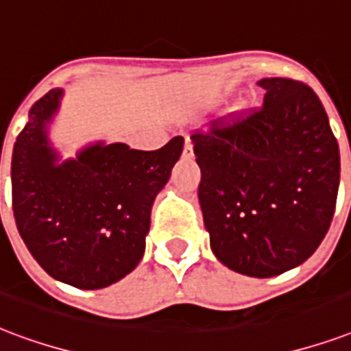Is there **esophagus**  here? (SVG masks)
I'll return each instance as SVG.
<instances>
[{
  "instance_id": "1",
  "label": "esophagus",
  "mask_w": 351,
  "mask_h": 351,
  "mask_svg": "<svg viewBox=\"0 0 351 351\" xmlns=\"http://www.w3.org/2000/svg\"><path fill=\"white\" fill-rule=\"evenodd\" d=\"M191 154H193V143H191L189 138H186V141H184V156H191Z\"/></svg>"
}]
</instances>
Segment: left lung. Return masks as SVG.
Returning <instances> with one entry per match:
<instances>
[{
  "instance_id": "1",
  "label": "left lung",
  "mask_w": 351,
  "mask_h": 351,
  "mask_svg": "<svg viewBox=\"0 0 351 351\" xmlns=\"http://www.w3.org/2000/svg\"><path fill=\"white\" fill-rule=\"evenodd\" d=\"M258 84L261 108L191 140L215 258L245 276L272 278L304 263L328 234L341 154L311 88L282 77Z\"/></svg>"
}]
</instances>
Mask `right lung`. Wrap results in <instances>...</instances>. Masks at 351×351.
<instances>
[{"label": "right lung", "mask_w": 351, "mask_h": 351, "mask_svg": "<svg viewBox=\"0 0 351 351\" xmlns=\"http://www.w3.org/2000/svg\"><path fill=\"white\" fill-rule=\"evenodd\" d=\"M62 88L38 99L12 151V210L21 239L49 276L103 289L136 269L145 252L152 202L184 149L176 136L158 151L92 143L58 162L47 125Z\"/></svg>", "instance_id": "add662e5"}]
</instances>
